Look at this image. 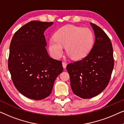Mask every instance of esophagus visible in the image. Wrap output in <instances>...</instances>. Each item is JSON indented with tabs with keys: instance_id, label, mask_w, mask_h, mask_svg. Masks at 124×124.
<instances>
[{
	"instance_id": "obj_1",
	"label": "esophagus",
	"mask_w": 124,
	"mask_h": 124,
	"mask_svg": "<svg viewBox=\"0 0 124 124\" xmlns=\"http://www.w3.org/2000/svg\"><path fill=\"white\" fill-rule=\"evenodd\" d=\"M62 67H63L65 69V68H66V67H67V64L66 63V62H62Z\"/></svg>"
}]
</instances>
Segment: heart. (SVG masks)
Wrapping results in <instances>:
<instances>
[{
    "mask_svg": "<svg viewBox=\"0 0 124 124\" xmlns=\"http://www.w3.org/2000/svg\"><path fill=\"white\" fill-rule=\"evenodd\" d=\"M94 35L88 28L68 25L56 31L54 38L48 41V50L52 56L58 59L63 54V47L67 54L73 60L85 57L93 48Z\"/></svg>",
    "mask_w": 124,
    "mask_h": 124,
    "instance_id": "b5f03b06",
    "label": "heart"
}]
</instances>
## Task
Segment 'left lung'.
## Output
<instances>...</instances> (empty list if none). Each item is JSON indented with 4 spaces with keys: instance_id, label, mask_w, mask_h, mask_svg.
Returning a JSON list of instances; mask_svg holds the SVG:
<instances>
[{
    "instance_id": "obj_1",
    "label": "left lung",
    "mask_w": 124,
    "mask_h": 124,
    "mask_svg": "<svg viewBox=\"0 0 124 124\" xmlns=\"http://www.w3.org/2000/svg\"><path fill=\"white\" fill-rule=\"evenodd\" d=\"M90 25L95 37L92 49L82 60L67 66L73 92L83 99L94 97L106 89L114 67L109 38L100 27Z\"/></svg>"
}]
</instances>
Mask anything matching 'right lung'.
I'll return each instance as SVG.
<instances>
[{
    "instance_id": "right-lung-1",
    "label": "right lung",
    "mask_w": 124,
    "mask_h": 124,
    "mask_svg": "<svg viewBox=\"0 0 124 124\" xmlns=\"http://www.w3.org/2000/svg\"><path fill=\"white\" fill-rule=\"evenodd\" d=\"M54 23L33 21L20 28L9 47L8 69L17 90L26 97L42 100L51 94L62 71V61L50 57L44 32Z\"/></svg>"
}]
</instances>
